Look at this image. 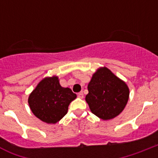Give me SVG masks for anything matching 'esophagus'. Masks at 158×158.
Returning <instances> with one entry per match:
<instances>
[{"instance_id": "obj_1", "label": "esophagus", "mask_w": 158, "mask_h": 158, "mask_svg": "<svg viewBox=\"0 0 158 158\" xmlns=\"http://www.w3.org/2000/svg\"><path fill=\"white\" fill-rule=\"evenodd\" d=\"M78 97H79V98H84V94L82 92H80V93L78 94Z\"/></svg>"}]
</instances>
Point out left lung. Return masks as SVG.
Masks as SVG:
<instances>
[{"label": "left lung", "mask_w": 158, "mask_h": 158, "mask_svg": "<svg viewBox=\"0 0 158 158\" xmlns=\"http://www.w3.org/2000/svg\"><path fill=\"white\" fill-rule=\"evenodd\" d=\"M85 100L94 115L110 120L120 115L127 104L130 90L125 82L106 67L99 68L88 85Z\"/></svg>", "instance_id": "obj_1"}]
</instances>
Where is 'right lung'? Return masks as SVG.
I'll use <instances>...</instances> for the list:
<instances>
[{"mask_svg": "<svg viewBox=\"0 0 158 158\" xmlns=\"http://www.w3.org/2000/svg\"><path fill=\"white\" fill-rule=\"evenodd\" d=\"M76 97L71 89L60 86L58 77L52 76L39 82L28 102L36 117L48 124H56L66 115L69 103Z\"/></svg>", "mask_w": 158, "mask_h": 158, "instance_id": "1", "label": "right lung"}]
</instances>
